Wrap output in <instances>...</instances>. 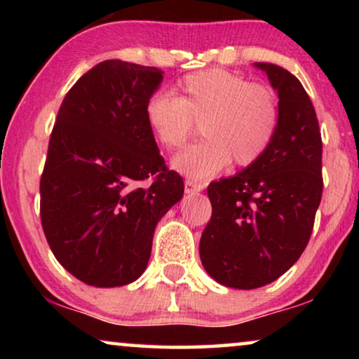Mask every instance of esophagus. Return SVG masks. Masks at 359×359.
<instances>
[{"mask_svg":"<svg viewBox=\"0 0 359 359\" xmlns=\"http://www.w3.org/2000/svg\"><path fill=\"white\" fill-rule=\"evenodd\" d=\"M184 186H186V193H199V191L204 189L203 183H199V181H194L191 178L184 181Z\"/></svg>","mask_w":359,"mask_h":359,"instance_id":"esophagus-1","label":"esophagus"}]
</instances>
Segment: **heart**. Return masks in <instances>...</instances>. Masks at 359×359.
I'll list each match as a JSON object with an SVG mask.
<instances>
[{"label": "heart", "mask_w": 359, "mask_h": 359, "mask_svg": "<svg viewBox=\"0 0 359 359\" xmlns=\"http://www.w3.org/2000/svg\"><path fill=\"white\" fill-rule=\"evenodd\" d=\"M145 119L165 149L183 147L199 124L205 137L180 155L173 166L191 178H208L233 160L250 166L271 147L281 122L276 91L225 70L186 75L176 95L156 90L145 101Z\"/></svg>", "instance_id": "1"}]
</instances>
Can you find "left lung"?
I'll return each instance as SVG.
<instances>
[{"instance_id": "obj_1", "label": "left lung", "mask_w": 359, "mask_h": 359, "mask_svg": "<svg viewBox=\"0 0 359 359\" xmlns=\"http://www.w3.org/2000/svg\"><path fill=\"white\" fill-rule=\"evenodd\" d=\"M278 91L281 122L257 163L209 184L212 217L199 243L201 262L227 287L257 289L297 262L322 199V137L311 97L292 73L255 63Z\"/></svg>"}]
</instances>
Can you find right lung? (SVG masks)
Listing matches in <instances>:
<instances>
[{"label":"right lung","mask_w":359,"mask_h":359,"mask_svg":"<svg viewBox=\"0 0 359 359\" xmlns=\"http://www.w3.org/2000/svg\"><path fill=\"white\" fill-rule=\"evenodd\" d=\"M163 72L106 60L67 93L41 176V220L57 262L96 287L145 271L158 220L183 198L145 119Z\"/></svg>","instance_id":"right-lung-1"}]
</instances>
